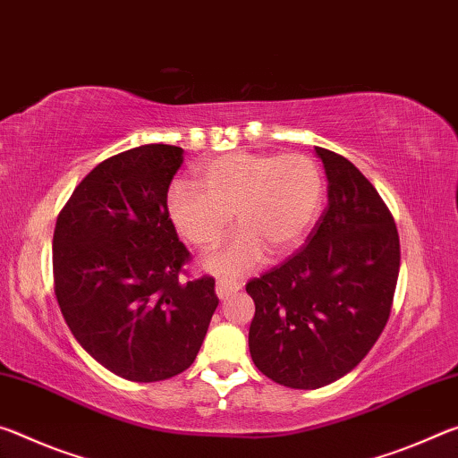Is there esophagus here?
Returning <instances> with one entry per match:
<instances>
[{
    "mask_svg": "<svg viewBox=\"0 0 458 458\" xmlns=\"http://www.w3.org/2000/svg\"><path fill=\"white\" fill-rule=\"evenodd\" d=\"M239 284L237 282H227V280H219L216 282V296H219L221 300H227L231 294H235V292H239Z\"/></svg>",
    "mask_w": 458,
    "mask_h": 458,
    "instance_id": "obj_1",
    "label": "esophagus"
}]
</instances>
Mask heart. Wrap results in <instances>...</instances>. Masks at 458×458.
<instances>
[{
    "label": "heart",
    "instance_id": "b5f03b06",
    "mask_svg": "<svg viewBox=\"0 0 458 458\" xmlns=\"http://www.w3.org/2000/svg\"><path fill=\"white\" fill-rule=\"evenodd\" d=\"M197 182L199 189L189 182L170 186V221L191 245L208 251L219 245L235 213L242 229L208 259V267L227 276L250 272L267 251H294L325 202L320 166L304 154L229 152L202 164Z\"/></svg>",
    "mask_w": 458,
    "mask_h": 458
}]
</instances>
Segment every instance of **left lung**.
<instances>
[{
    "label": "left lung",
    "mask_w": 458,
    "mask_h": 458,
    "mask_svg": "<svg viewBox=\"0 0 458 458\" xmlns=\"http://www.w3.org/2000/svg\"><path fill=\"white\" fill-rule=\"evenodd\" d=\"M328 205L306 245L247 282L250 353L276 384L317 389L347 376L379 339L400 274V237L377 191L343 156L314 148Z\"/></svg>",
    "instance_id": "1"
}]
</instances>
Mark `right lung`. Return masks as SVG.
Masks as SVG:
<instances>
[{
  "label": "right lung",
  "mask_w": 458,
  "mask_h": 458,
  "mask_svg": "<svg viewBox=\"0 0 458 458\" xmlns=\"http://www.w3.org/2000/svg\"><path fill=\"white\" fill-rule=\"evenodd\" d=\"M182 148L148 144L89 172L52 239L55 294L74 339L115 376L149 384L189 369L219 304L215 280H180L191 253L168 215Z\"/></svg>",
  "instance_id": "obj_1"
}]
</instances>
